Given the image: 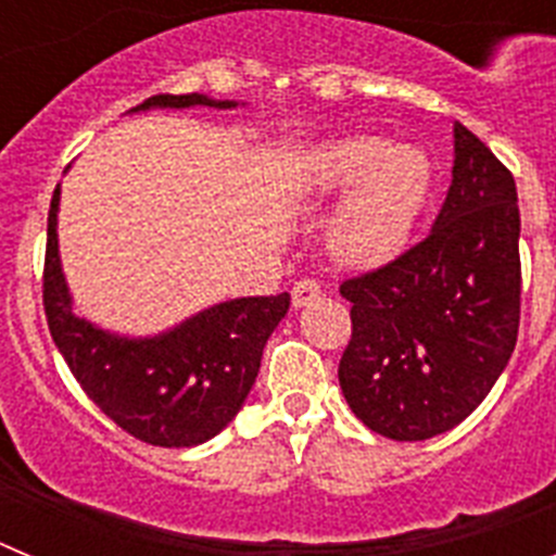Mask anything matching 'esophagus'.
Instances as JSON below:
<instances>
[{"label":"esophagus","instance_id":"1","mask_svg":"<svg viewBox=\"0 0 556 556\" xmlns=\"http://www.w3.org/2000/svg\"><path fill=\"white\" fill-rule=\"evenodd\" d=\"M323 294L320 283L312 281V278H301V281L294 283L292 287V306L301 308V306H308L312 301H317Z\"/></svg>","mask_w":556,"mask_h":556}]
</instances>
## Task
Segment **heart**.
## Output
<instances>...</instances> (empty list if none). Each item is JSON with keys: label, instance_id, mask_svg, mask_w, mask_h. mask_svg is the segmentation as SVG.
<instances>
[{"label": "heart", "instance_id": "b5f03b06", "mask_svg": "<svg viewBox=\"0 0 556 556\" xmlns=\"http://www.w3.org/2000/svg\"><path fill=\"white\" fill-rule=\"evenodd\" d=\"M303 189L317 200L339 198L326 223L333 262L372 269L412 242L434 186L426 152L378 136H351L314 147L303 164Z\"/></svg>", "mask_w": 556, "mask_h": 556}]
</instances>
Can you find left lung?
I'll return each instance as SVG.
<instances>
[{
  "mask_svg": "<svg viewBox=\"0 0 556 556\" xmlns=\"http://www.w3.org/2000/svg\"><path fill=\"white\" fill-rule=\"evenodd\" d=\"M518 236L513 172L456 122L451 186L431 233L339 287L353 303L339 387L367 429L417 443L488 397L518 339Z\"/></svg>",
  "mask_w": 556,
  "mask_h": 556,
  "instance_id": "obj_1",
  "label": "left lung"
}]
</instances>
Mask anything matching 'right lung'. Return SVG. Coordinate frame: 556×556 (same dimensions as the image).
I'll return each mask as SVG.
<instances>
[{"mask_svg":"<svg viewBox=\"0 0 556 556\" xmlns=\"http://www.w3.org/2000/svg\"><path fill=\"white\" fill-rule=\"evenodd\" d=\"M236 108L205 94H159L136 105ZM58 205L52 194L43 262V312L49 333L86 395L141 443L189 448L217 437L242 409L255 384L269 333L289 308V294L236 298L191 314L155 337H122L75 314L58 253Z\"/></svg>","mask_w":556,"mask_h":556,"instance_id":"add662e5","label":"right lung"}]
</instances>
